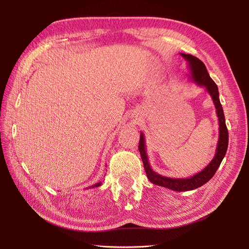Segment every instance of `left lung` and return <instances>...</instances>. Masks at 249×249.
<instances>
[{
	"label": "left lung",
	"mask_w": 249,
	"mask_h": 249,
	"mask_svg": "<svg viewBox=\"0 0 249 249\" xmlns=\"http://www.w3.org/2000/svg\"><path fill=\"white\" fill-rule=\"evenodd\" d=\"M182 56L188 64V69H189V79L196 83L197 85L205 87L208 93L211 95L213 100V103L216 108V113L218 120H219V139H218L216 153L213 158V160L211 161L207 166L203 168L201 171H199L196 175H194L190 178H172L163 177L159 173L154 171L150 167L148 158L146 155V148H145V140L143 134L140 133V140H139V152L141 155V159L143 162V166H144L146 177L149 179V182H152L155 185L162 186L164 188H168L170 190L182 192V191H190L194 190L196 188L205 185L207 182L213 178L215 172L217 171L218 167L220 166V164L225 156V153L228 150L229 145V132L227 124H225V118L223 114V109L220 104L219 100V92H218V87L215 84V82L211 79L210 74L206 69V65L202 63V61L196 57H194L189 54H183L180 53Z\"/></svg>",
	"instance_id": "1"
}]
</instances>
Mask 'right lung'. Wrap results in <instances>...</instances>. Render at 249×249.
Returning a JSON list of instances; mask_svg holds the SVG:
<instances>
[{"mask_svg": "<svg viewBox=\"0 0 249 249\" xmlns=\"http://www.w3.org/2000/svg\"><path fill=\"white\" fill-rule=\"evenodd\" d=\"M102 185V182H99V183H96V184H94V185H92V186H90V187H88V188H94V187H100Z\"/></svg>", "mask_w": 249, "mask_h": 249, "instance_id": "1", "label": "right lung"}]
</instances>
